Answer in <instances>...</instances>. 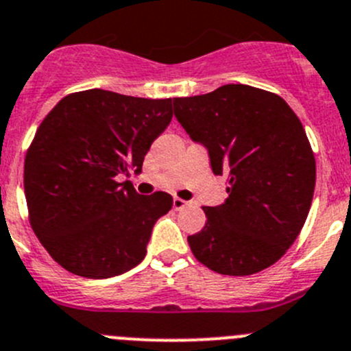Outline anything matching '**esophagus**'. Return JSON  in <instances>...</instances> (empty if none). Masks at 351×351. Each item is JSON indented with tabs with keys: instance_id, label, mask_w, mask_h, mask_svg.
Returning a JSON list of instances; mask_svg holds the SVG:
<instances>
[{
	"instance_id": "obj_1",
	"label": "esophagus",
	"mask_w": 351,
	"mask_h": 351,
	"mask_svg": "<svg viewBox=\"0 0 351 351\" xmlns=\"http://www.w3.org/2000/svg\"><path fill=\"white\" fill-rule=\"evenodd\" d=\"M186 200H183V199H180V197H175V199H173V209H176V210H180V209H183V207L186 206Z\"/></svg>"
}]
</instances>
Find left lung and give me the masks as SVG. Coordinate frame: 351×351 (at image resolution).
Wrapping results in <instances>:
<instances>
[{
  "instance_id": "1",
  "label": "left lung",
  "mask_w": 351,
  "mask_h": 351,
  "mask_svg": "<svg viewBox=\"0 0 351 351\" xmlns=\"http://www.w3.org/2000/svg\"><path fill=\"white\" fill-rule=\"evenodd\" d=\"M175 117L228 176V199L202 207L207 223L189 237L192 254L219 274L248 276L273 266L297 240L311 209L315 158L287 101L228 84L173 99Z\"/></svg>"
}]
</instances>
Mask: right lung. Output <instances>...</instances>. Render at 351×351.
<instances>
[{
    "label": "right lung",
    "instance_id": "obj_1",
    "mask_svg": "<svg viewBox=\"0 0 351 351\" xmlns=\"http://www.w3.org/2000/svg\"><path fill=\"white\" fill-rule=\"evenodd\" d=\"M171 104L82 90L63 97L39 125L23 189L30 226L61 267L104 280L144 261L152 228L173 199L141 195L118 176L142 171L151 144L171 121Z\"/></svg>",
    "mask_w": 351,
    "mask_h": 351
}]
</instances>
